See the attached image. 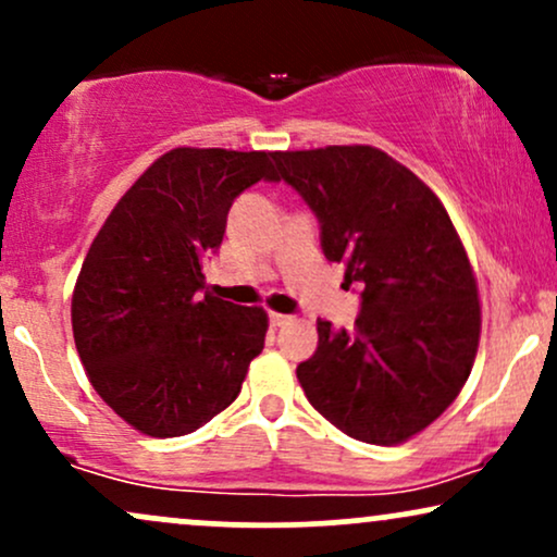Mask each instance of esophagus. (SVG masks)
<instances>
[{"label": "esophagus", "instance_id": "34e87169", "mask_svg": "<svg viewBox=\"0 0 557 557\" xmlns=\"http://www.w3.org/2000/svg\"><path fill=\"white\" fill-rule=\"evenodd\" d=\"M290 322V317L287 314H277V311H270V324L272 327H283V324Z\"/></svg>", "mask_w": 557, "mask_h": 557}]
</instances>
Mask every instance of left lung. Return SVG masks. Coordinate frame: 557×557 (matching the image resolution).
Wrapping results in <instances>:
<instances>
[{"label":"left lung","mask_w":557,"mask_h":557,"mask_svg":"<svg viewBox=\"0 0 557 557\" xmlns=\"http://www.w3.org/2000/svg\"><path fill=\"white\" fill-rule=\"evenodd\" d=\"M274 162L319 220L324 257L361 290L354 332L317 319L300 387L348 437L398 445L456 400L474 367L482 322L461 238L440 198L372 146L280 151Z\"/></svg>","instance_id":"1"}]
</instances>
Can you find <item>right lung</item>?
<instances>
[{
	"label": "right lung",
	"instance_id": "add662e5",
	"mask_svg": "<svg viewBox=\"0 0 557 557\" xmlns=\"http://www.w3.org/2000/svg\"><path fill=\"white\" fill-rule=\"evenodd\" d=\"M270 151L172 149L99 230L73 293L75 348L107 406L151 437L196 432L238 398L267 314L214 296L203 261Z\"/></svg>",
	"mask_w": 557,
	"mask_h": 557
}]
</instances>
